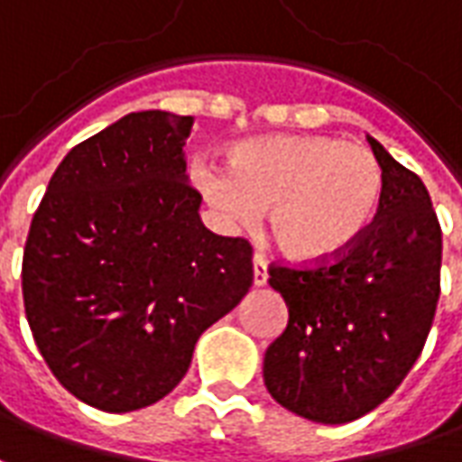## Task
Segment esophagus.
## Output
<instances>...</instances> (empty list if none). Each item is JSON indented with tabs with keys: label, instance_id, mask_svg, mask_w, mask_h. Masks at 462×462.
I'll return each instance as SVG.
<instances>
[{
	"label": "esophagus",
	"instance_id": "obj_1",
	"mask_svg": "<svg viewBox=\"0 0 462 462\" xmlns=\"http://www.w3.org/2000/svg\"><path fill=\"white\" fill-rule=\"evenodd\" d=\"M253 282L257 287H263L267 282V260L260 253L253 257Z\"/></svg>",
	"mask_w": 462,
	"mask_h": 462
}]
</instances>
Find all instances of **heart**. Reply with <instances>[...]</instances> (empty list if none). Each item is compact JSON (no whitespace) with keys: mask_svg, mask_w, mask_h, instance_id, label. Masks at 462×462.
I'll return each instance as SVG.
<instances>
[{"mask_svg":"<svg viewBox=\"0 0 462 462\" xmlns=\"http://www.w3.org/2000/svg\"><path fill=\"white\" fill-rule=\"evenodd\" d=\"M195 185L232 225L270 209L275 245L292 260H328L375 220L385 175L363 144L337 137H254L227 152V170L195 164Z\"/></svg>","mask_w":462,"mask_h":462,"instance_id":"heart-1","label":"heart"}]
</instances>
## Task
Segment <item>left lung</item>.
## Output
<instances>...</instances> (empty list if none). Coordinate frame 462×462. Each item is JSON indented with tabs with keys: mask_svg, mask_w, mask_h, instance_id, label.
<instances>
[{
	"mask_svg": "<svg viewBox=\"0 0 462 462\" xmlns=\"http://www.w3.org/2000/svg\"><path fill=\"white\" fill-rule=\"evenodd\" d=\"M385 175L375 220L315 267H270L287 328L264 350V388L300 418L343 425L375 411L415 365L440 298L443 232L422 180L367 137Z\"/></svg>",
	"mask_w": 462,
	"mask_h": 462,
	"instance_id": "1",
	"label": "left lung"
}]
</instances>
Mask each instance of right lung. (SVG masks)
<instances>
[{
	"label": "right lung",
	"mask_w": 462,
	"mask_h": 462,
	"mask_svg": "<svg viewBox=\"0 0 462 462\" xmlns=\"http://www.w3.org/2000/svg\"><path fill=\"white\" fill-rule=\"evenodd\" d=\"M195 119L147 109L69 150L29 227L24 312L54 377L105 412L177 388L195 343L253 285V247L199 220Z\"/></svg>",
	"instance_id": "obj_1"
}]
</instances>
